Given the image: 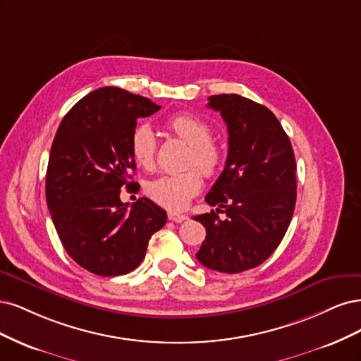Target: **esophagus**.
<instances>
[{
	"label": "esophagus",
	"instance_id": "1",
	"mask_svg": "<svg viewBox=\"0 0 361 361\" xmlns=\"http://www.w3.org/2000/svg\"><path fill=\"white\" fill-rule=\"evenodd\" d=\"M168 219L169 220H172V222H176V224H181V222H184V220H188L189 217L185 216V214H180V213H168Z\"/></svg>",
	"mask_w": 361,
	"mask_h": 361
}]
</instances>
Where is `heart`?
I'll use <instances>...</instances> for the list:
<instances>
[{
  "label": "heart",
  "mask_w": 361,
  "mask_h": 361,
  "mask_svg": "<svg viewBox=\"0 0 361 361\" xmlns=\"http://www.w3.org/2000/svg\"><path fill=\"white\" fill-rule=\"evenodd\" d=\"M168 129L190 145L189 164L195 165L205 177H213L222 168L224 153L213 142V129L196 115L180 114L168 120ZM157 139L148 124H137L130 136V154L136 164L151 169L156 160ZM202 188L201 173L190 169L180 173H165L145 185V193L151 201L172 212L188 207L192 197Z\"/></svg>",
  "instance_id": "obj_1"
}]
</instances>
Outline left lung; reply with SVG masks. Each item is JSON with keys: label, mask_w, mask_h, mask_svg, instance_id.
I'll return each mask as SVG.
<instances>
[{"label": "left lung", "mask_w": 361, "mask_h": 361, "mask_svg": "<svg viewBox=\"0 0 361 361\" xmlns=\"http://www.w3.org/2000/svg\"><path fill=\"white\" fill-rule=\"evenodd\" d=\"M208 100L228 126L229 148L225 169L205 196L216 212L195 217L207 231L196 258L210 270L241 273L270 257L293 219L294 149L269 108L238 94Z\"/></svg>", "instance_id": "1"}]
</instances>
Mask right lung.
<instances>
[{
	"label": "right lung",
	"mask_w": 361,
	"mask_h": 361,
	"mask_svg": "<svg viewBox=\"0 0 361 361\" xmlns=\"http://www.w3.org/2000/svg\"><path fill=\"white\" fill-rule=\"evenodd\" d=\"M160 109L149 99L117 88L91 91L66 114L54 137L46 201L66 252L99 276L133 271L166 212L148 197L130 208L121 188L133 190L130 136L136 120Z\"/></svg>",
	"instance_id": "obj_1"
}]
</instances>
